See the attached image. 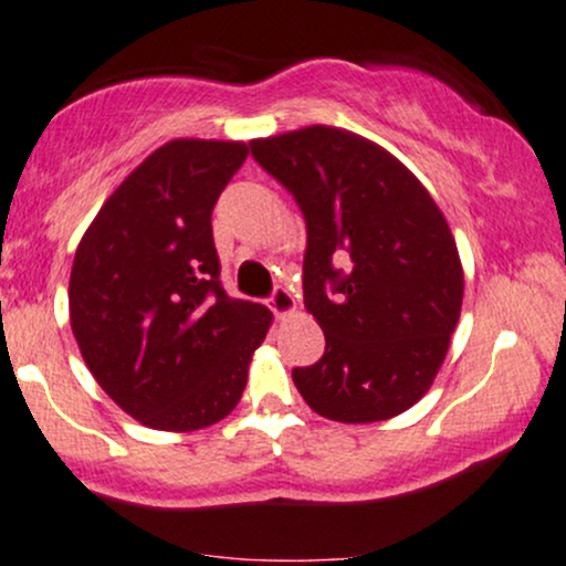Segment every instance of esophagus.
<instances>
[{"mask_svg": "<svg viewBox=\"0 0 566 566\" xmlns=\"http://www.w3.org/2000/svg\"><path fill=\"white\" fill-rule=\"evenodd\" d=\"M269 305H271V311H274L279 318L292 316V313L297 311L295 295H292L287 287H274V292H271V297H269Z\"/></svg>", "mask_w": 566, "mask_h": 566, "instance_id": "obj_1", "label": "esophagus"}]
</instances>
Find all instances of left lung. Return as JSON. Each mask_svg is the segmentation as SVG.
Instances as JSON below:
<instances>
[{"mask_svg": "<svg viewBox=\"0 0 566 566\" xmlns=\"http://www.w3.org/2000/svg\"><path fill=\"white\" fill-rule=\"evenodd\" d=\"M303 210L305 311L324 356L292 371L318 417L385 421L430 390L464 301L446 216L398 158L335 126L250 142Z\"/></svg>", "mask_w": 566, "mask_h": 566, "instance_id": "8db88e82", "label": "left lung"}]
</instances>
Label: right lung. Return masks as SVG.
Listing matches in <instances>:
<instances>
[{
  "label": "right lung",
  "mask_w": 566,
  "mask_h": 566,
  "mask_svg": "<svg viewBox=\"0 0 566 566\" xmlns=\"http://www.w3.org/2000/svg\"><path fill=\"white\" fill-rule=\"evenodd\" d=\"M248 153L244 142H168L120 181L76 248L67 303L81 356L153 430L229 417L274 318L218 279L210 213Z\"/></svg>",
  "instance_id": "right-lung-1"
}]
</instances>
